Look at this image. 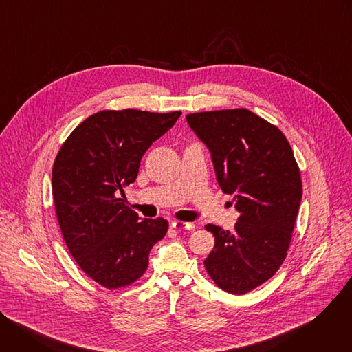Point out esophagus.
<instances>
[{
  "label": "esophagus",
  "mask_w": 352,
  "mask_h": 352,
  "mask_svg": "<svg viewBox=\"0 0 352 352\" xmlns=\"http://www.w3.org/2000/svg\"><path fill=\"white\" fill-rule=\"evenodd\" d=\"M171 226H173L175 230H178V231H184V230H193V228H195V224H193V223L178 221V220L173 221V223H171Z\"/></svg>",
  "instance_id": "1"
}]
</instances>
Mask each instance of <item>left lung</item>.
Returning a JSON list of instances; mask_svg holds the SVG:
<instances>
[{
  "mask_svg": "<svg viewBox=\"0 0 352 352\" xmlns=\"http://www.w3.org/2000/svg\"><path fill=\"white\" fill-rule=\"evenodd\" d=\"M209 148L217 182L239 213L234 231L208 224L214 248L205 261L213 281L246 294L267 281L287 256L302 182L283 132L245 109L188 114Z\"/></svg>",
  "mask_w": 352,
  "mask_h": 352,
  "instance_id": "obj_1",
  "label": "left lung"
}]
</instances>
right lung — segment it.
I'll return each mask as SVG.
<instances>
[{"instance_id":"right-lung-1","label":"right lung","mask_w":352,"mask_h":352,"mask_svg":"<svg viewBox=\"0 0 352 352\" xmlns=\"http://www.w3.org/2000/svg\"><path fill=\"white\" fill-rule=\"evenodd\" d=\"M107 110L86 118L61 146L52 188L64 241L79 267L109 289L136 281L148 254L164 238L168 223L140 219L120 195L135 182L146 150L179 118Z\"/></svg>"}]
</instances>
